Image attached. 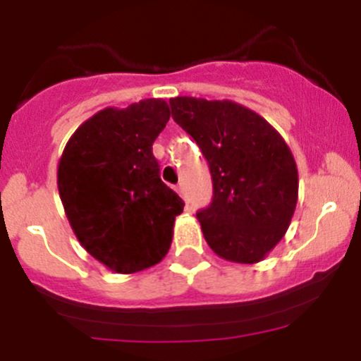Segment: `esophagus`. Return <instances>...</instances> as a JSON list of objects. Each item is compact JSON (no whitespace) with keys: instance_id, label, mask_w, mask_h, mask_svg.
<instances>
[{"instance_id":"obj_1","label":"esophagus","mask_w":361,"mask_h":361,"mask_svg":"<svg viewBox=\"0 0 361 361\" xmlns=\"http://www.w3.org/2000/svg\"><path fill=\"white\" fill-rule=\"evenodd\" d=\"M178 194H180L181 197H183V201H188L187 188H185V185H183V183H180V185H178Z\"/></svg>"}]
</instances>
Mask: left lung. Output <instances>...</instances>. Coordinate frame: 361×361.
Segmentation results:
<instances>
[{"label":"left lung","mask_w":361,"mask_h":361,"mask_svg":"<svg viewBox=\"0 0 361 361\" xmlns=\"http://www.w3.org/2000/svg\"><path fill=\"white\" fill-rule=\"evenodd\" d=\"M178 126L201 148L213 201L197 211L209 248L228 262L257 264L274 248L295 213L298 173L281 134L234 101L169 99Z\"/></svg>","instance_id":"1"}]
</instances>
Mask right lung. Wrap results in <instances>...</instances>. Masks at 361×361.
<instances>
[{
    "label": "right lung",
    "instance_id": "1",
    "mask_svg": "<svg viewBox=\"0 0 361 361\" xmlns=\"http://www.w3.org/2000/svg\"><path fill=\"white\" fill-rule=\"evenodd\" d=\"M169 116L164 99L104 108L75 130L59 159L57 188L76 239L118 274L159 264L183 211L152 152Z\"/></svg>",
    "mask_w": 361,
    "mask_h": 361
}]
</instances>
